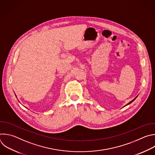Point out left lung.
Masks as SVG:
<instances>
[{
	"instance_id": "1",
	"label": "left lung",
	"mask_w": 155,
	"mask_h": 155,
	"mask_svg": "<svg viewBox=\"0 0 155 155\" xmlns=\"http://www.w3.org/2000/svg\"><path fill=\"white\" fill-rule=\"evenodd\" d=\"M137 96H138V95H137V96H136V97H135V98H134V99H133V100H131V101H130V102H129V103H128V104H127V105H125V106H124V107H126V106H127V105H130V104H131V103H132V102H133V101H134V100H135V99H136V98H137Z\"/></svg>"
}]
</instances>
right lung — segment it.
Returning a JSON list of instances; mask_svg holds the SVG:
<instances>
[{"label": "right lung", "instance_id": "right-lung-1", "mask_svg": "<svg viewBox=\"0 0 155 155\" xmlns=\"http://www.w3.org/2000/svg\"><path fill=\"white\" fill-rule=\"evenodd\" d=\"M15 95H16V97H17V96H16V94H15Z\"/></svg>", "mask_w": 155, "mask_h": 155}]
</instances>
